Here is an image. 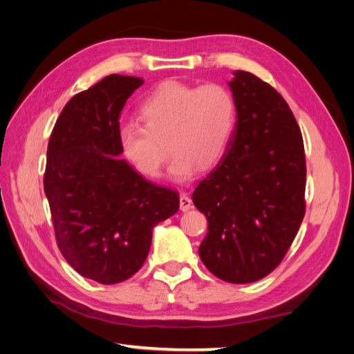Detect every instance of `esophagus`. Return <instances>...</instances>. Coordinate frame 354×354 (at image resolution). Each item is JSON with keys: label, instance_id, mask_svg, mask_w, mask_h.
I'll list each match as a JSON object with an SVG mask.
<instances>
[{"label": "esophagus", "instance_id": "esophagus-1", "mask_svg": "<svg viewBox=\"0 0 354 354\" xmlns=\"http://www.w3.org/2000/svg\"><path fill=\"white\" fill-rule=\"evenodd\" d=\"M192 207H193L192 199L187 196V193L179 194V208H181V212H189Z\"/></svg>", "mask_w": 354, "mask_h": 354}]
</instances>
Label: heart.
Wrapping results in <instances>:
<instances>
[{"instance_id": "heart-1", "label": "heart", "mask_w": 354, "mask_h": 354, "mask_svg": "<svg viewBox=\"0 0 354 354\" xmlns=\"http://www.w3.org/2000/svg\"><path fill=\"white\" fill-rule=\"evenodd\" d=\"M140 123L118 131L122 155L140 175L158 178L169 152L170 176L187 179L196 167L208 170L221 161L236 127V100L219 84L190 85L167 80L140 108Z\"/></svg>"}]
</instances>
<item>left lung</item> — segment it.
Here are the masks:
<instances>
[{"mask_svg":"<svg viewBox=\"0 0 354 354\" xmlns=\"http://www.w3.org/2000/svg\"><path fill=\"white\" fill-rule=\"evenodd\" d=\"M237 122L219 164L193 192L207 216L199 257L223 281H257L280 265L303 222L306 155L289 104L266 82L234 71Z\"/></svg>","mask_w":354,"mask_h":354,"instance_id":"8db88e82","label":"left lung"}]
</instances>
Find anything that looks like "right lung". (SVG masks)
<instances>
[{"label":"right lung","instance_id":"1","mask_svg":"<svg viewBox=\"0 0 354 354\" xmlns=\"http://www.w3.org/2000/svg\"><path fill=\"white\" fill-rule=\"evenodd\" d=\"M141 85L142 79L111 74L76 94L48 141L44 192L57 246L74 270L102 284L138 272L153 227L179 208L175 190L120 160V112Z\"/></svg>","mask_w":354,"mask_h":354}]
</instances>
